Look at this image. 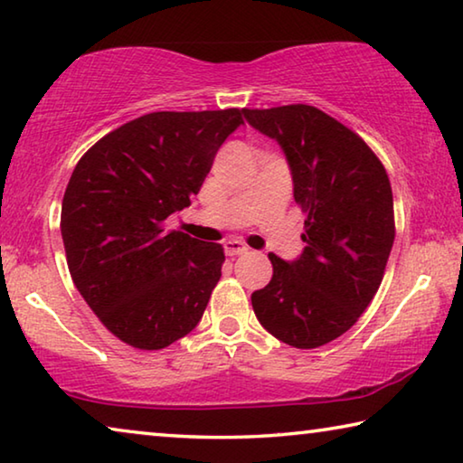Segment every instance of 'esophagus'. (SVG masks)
I'll return each instance as SVG.
<instances>
[{
  "label": "esophagus",
  "mask_w": 463,
  "mask_h": 463,
  "mask_svg": "<svg viewBox=\"0 0 463 463\" xmlns=\"http://www.w3.org/2000/svg\"><path fill=\"white\" fill-rule=\"evenodd\" d=\"M223 248H225V254H227V256H240V254H246L248 250H250L246 244H241L240 240L225 241Z\"/></svg>",
  "instance_id": "esophagus-1"
}]
</instances>
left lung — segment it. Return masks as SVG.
<instances>
[{
    "label": "left lung",
    "instance_id": "1",
    "mask_svg": "<svg viewBox=\"0 0 463 463\" xmlns=\"http://www.w3.org/2000/svg\"><path fill=\"white\" fill-rule=\"evenodd\" d=\"M244 118L281 146L306 213V248L295 260L269 254L272 279L252 293L254 314L285 345H328L382 285L396 236L390 178L357 133L316 106L244 109Z\"/></svg>",
    "mask_w": 463,
    "mask_h": 463
}]
</instances>
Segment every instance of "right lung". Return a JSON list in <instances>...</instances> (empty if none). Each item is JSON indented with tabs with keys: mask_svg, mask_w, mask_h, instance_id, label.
I'll list each match as a JSON object with an SVG mask.
<instances>
[{
	"mask_svg": "<svg viewBox=\"0 0 463 463\" xmlns=\"http://www.w3.org/2000/svg\"><path fill=\"white\" fill-rule=\"evenodd\" d=\"M244 110L149 112L104 135L75 165L61 204L67 267L112 335L160 351L201 322L225 260L219 244L168 232Z\"/></svg>",
	"mask_w": 463,
	"mask_h": 463,
	"instance_id": "right-lung-1",
	"label": "right lung"
}]
</instances>
